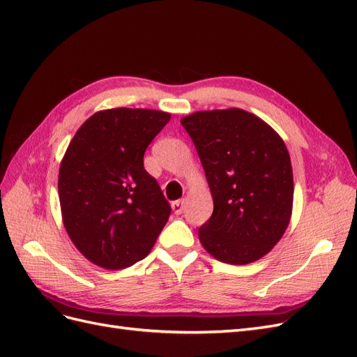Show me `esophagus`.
<instances>
[{"mask_svg": "<svg viewBox=\"0 0 357 357\" xmlns=\"http://www.w3.org/2000/svg\"><path fill=\"white\" fill-rule=\"evenodd\" d=\"M171 205H172V211H174L176 214H181L183 208H185V199H177Z\"/></svg>", "mask_w": 357, "mask_h": 357, "instance_id": "obj_1", "label": "esophagus"}]
</instances>
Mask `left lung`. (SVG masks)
<instances>
[{"instance_id": "8db88e82", "label": "left lung", "mask_w": 357, "mask_h": 357, "mask_svg": "<svg viewBox=\"0 0 357 357\" xmlns=\"http://www.w3.org/2000/svg\"><path fill=\"white\" fill-rule=\"evenodd\" d=\"M210 185L214 210L199 241L225 264L245 265L282 238L294 204L287 147L262 119L240 109L181 119Z\"/></svg>"}]
</instances>
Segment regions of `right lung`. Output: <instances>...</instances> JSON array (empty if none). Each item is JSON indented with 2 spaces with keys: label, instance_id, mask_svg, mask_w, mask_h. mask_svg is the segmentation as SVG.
<instances>
[{
  "label": "right lung",
  "instance_id": "add662e5",
  "mask_svg": "<svg viewBox=\"0 0 357 357\" xmlns=\"http://www.w3.org/2000/svg\"><path fill=\"white\" fill-rule=\"evenodd\" d=\"M169 114L112 109L86 121L59 168L66 229L80 253L105 269L144 259L168 222L171 205L144 169V152Z\"/></svg>",
  "mask_w": 357,
  "mask_h": 357
}]
</instances>
